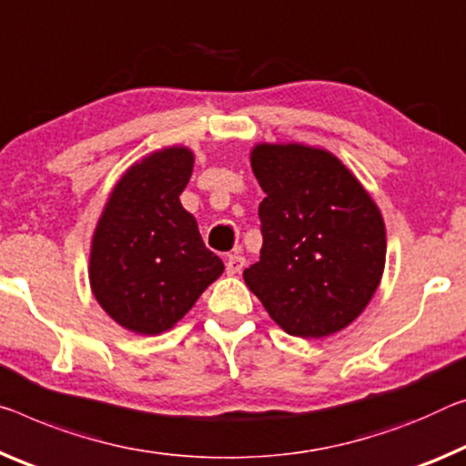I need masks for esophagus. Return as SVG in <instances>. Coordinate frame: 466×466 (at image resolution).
<instances>
[{
  "label": "esophagus",
  "instance_id": "34e87169",
  "mask_svg": "<svg viewBox=\"0 0 466 466\" xmlns=\"http://www.w3.org/2000/svg\"><path fill=\"white\" fill-rule=\"evenodd\" d=\"M242 268H245V257L242 255H228L226 259V271L230 273V276H236V273H240Z\"/></svg>",
  "mask_w": 466,
  "mask_h": 466
}]
</instances>
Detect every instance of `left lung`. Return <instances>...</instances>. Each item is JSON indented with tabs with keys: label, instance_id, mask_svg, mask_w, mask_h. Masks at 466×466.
<instances>
[{
	"label": "left lung",
	"instance_id": "obj_1",
	"mask_svg": "<svg viewBox=\"0 0 466 466\" xmlns=\"http://www.w3.org/2000/svg\"><path fill=\"white\" fill-rule=\"evenodd\" d=\"M250 167L265 193L261 257L242 273L250 292L290 336L350 326L386 265L378 205L334 153L317 147L261 143Z\"/></svg>",
	"mask_w": 466,
	"mask_h": 466
}]
</instances>
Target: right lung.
I'll return each instance as SVG.
<instances>
[{"label":"right lung","instance_id":"right-lung-1","mask_svg":"<svg viewBox=\"0 0 466 466\" xmlns=\"http://www.w3.org/2000/svg\"><path fill=\"white\" fill-rule=\"evenodd\" d=\"M193 166L187 147L147 155L117 180L95 228L91 290L103 311L135 334L174 328L224 271L180 203Z\"/></svg>","mask_w":466,"mask_h":466}]
</instances>
